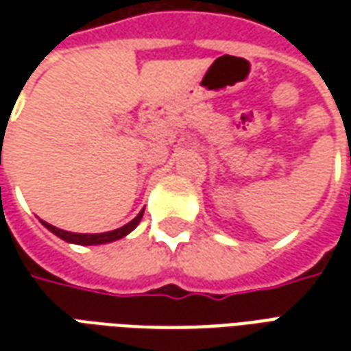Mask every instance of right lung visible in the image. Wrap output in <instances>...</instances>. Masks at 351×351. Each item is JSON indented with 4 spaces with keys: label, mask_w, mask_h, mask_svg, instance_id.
<instances>
[{
    "label": "right lung",
    "mask_w": 351,
    "mask_h": 351,
    "mask_svg": "<svg viewBox=\"0 0 351 351\" xmlns=\"http://www.w3.org/2000/svg\"><path fill=\"white\" fill-rule=\"evenodd\" d=\"M143 213H145V208L141 210V213L130 221V223H125L122 228L114 229V231H107V233H92V235H86V233H71V231H64V229L60 228H54V226H50L47 221H43L41 223L45 228L52 231L54 235L60 237L62 241L65 243H73V244H80V246H93V244H107V243H112V241H118V239H122V237L130 235L133 229L137 228L138 221L143 218Z\"/></svg>",
    "instance_id": "right-lung-1"
}]
</instances>
